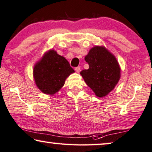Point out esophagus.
Listing matches in <instances>:
<instances>
[{
	"mask_svg": "<svg viewBox=\"0 0 152 152\" xmlns=\"http://www.w3.org/2000/svg\"><path fill=\"white\" fill-rule=\"evenodd\" d=\"M75 71H76V72H80V71H81V68L80 67V66H77V67H76L75 69Z\"/></svg>",
	"mask_w": 152,
	"mask_h": 152,
	"instance_id": "obj_1",
	"label": "esophagus"
}]
</instances>
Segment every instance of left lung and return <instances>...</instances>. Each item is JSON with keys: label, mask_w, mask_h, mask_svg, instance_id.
Wrapping results in <instances>:
<instances>
[{"label": "left lung", "mask_w": 152, "mask_h": 152, "mask_svg": "<svg viewBox=\"0 0 152 152\" xmlns=\"http://www.w3.org/2000/svg\"><path fill=\"white\" fill-rule=\"evenodd\" d=\"M89 69L80 74L85 82L99 97L106 96L118 83L121 76L118 63L111 53L103 47H94L85 57Z\"/></svg>", "instance_id": "1"}]
</instances>
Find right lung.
<instances>
[{
	"instance_id": "1",
	"label": "right lung",
	"mask_w": 152,
	"mask_h": 152,
	"mask_svg": "<svg viewBox=\"0 0 152 152\" xmlns=\"http://www.w3.org/2000/svg\"><path fill=\"white\" fill-rule=\"evenodd\" d=\"M34 77L38 88L45 94H53L64 84L75 71L64 57L50 50L35 65Z\"/></svg>"
}]
</instances>
